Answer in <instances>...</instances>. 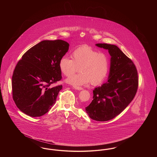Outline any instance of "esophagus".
I'll list each match as a JSON object with an SVG mask.
<instances>
[{"label":"esophagus","instance_id":"34e87169","mask_svg":"<svg viewBox=\"0 0 157 157\" xmlns=\"http://www.w3.org/2000/svg\"><path fill=\"white\" fill-rule=\"evenodd\" d=\"M74 88L75 89V90H83V88H82V87H79V86H74Z\"/></svg>","mask_w":157,"mask_h":157}]
</instances>
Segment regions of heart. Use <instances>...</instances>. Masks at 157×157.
<instances>
[{
    "instance_id": "heart-1",
    "label": "heart",
    "mask_w": 157,
    "mask_h": 157,
    "mask_svg": "<svg viewBox=\"0 0 157 157\" xmlns=\"http://www.w3.org/2000/svg\"><path fill=\"white\" fill-rule=\"evenodd\" d=\"M72 59L62 57L59 60L60 71L69 76L80 70L81 72L69 77L66 81L74 86L86 85L90 82L97 85L103 82L108 73L109 60L108 56L88 46L76 49L71 53Z\"/></svg>"
}]
</instances>
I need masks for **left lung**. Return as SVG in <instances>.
Wrapping results in <instances>:
<instances>
[{
  "label": "left lung",
  "mask_w": 157,
  "mask_h": 157,
  "mask_svg": "<svg viewBox=\"0 0 157 157\" xmlns=\"http://www.w3.org/2000/svg\"><path fill=\"white\" fill-rule=\"evenodd\" d=\"M111 55L107 82L93 90V100L85 108L90 118L97 121L112 120L122 112L135 96L138 76L133 62L116 45L97 44Z\"/></svg>",
  "instance_id": "1"
}]
</instances>
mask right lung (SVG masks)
Instances as JSON below:
<instances>
[{"instance_id": "1", "label": "right lung", "mask_w": 157, "mask_h": 157, "mask_svg": "<svg viewBox=\"0 0 157 157\" xmlns=\"http://www.w3.org/2000/svg\"><path fill=\"white\" fill-rule=\"evenodd\" d=\"M69 44L62 40H43L25 53L12 76V95L17 107L32 117L48 112L62 85L51 88L62 79L59 60Z\"/></svg>"}]
</instances>
